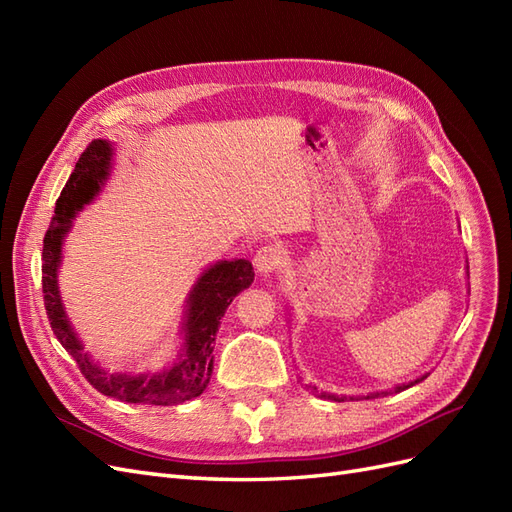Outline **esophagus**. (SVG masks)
<instances>
[{
  "mask_svg": "<svg viewBox=\"0 0 512 512\" xmlns=\"http://www.w3.org/2000/svg\"><path fill=\"white\" fill-rule=\"evenodd\" d=\"M284 260H286V254L280 245H265L256 252L254 267L260 273L269 275V273H275L277 269H280L284 265Z\"/></svg>",
  "mask_w": 512,
  "mask_h": 512,
  "instance_id": "obj_1",
  "label": "esophagus"
}]
</instances>
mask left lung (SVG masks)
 I'll return each mask as SVG.
<instances>
[{
	"mask_svg": "<svg viewBox=\"0 0 512 512\" xmlns=\"http://www.w3.org/2000/svg\"><path fill=\"white\" fill-rule=\"evenodd\" d=\"M427 376H421V378H416V380H412V382H408V384H401V386H395V393H399V391H406V389H410V386H414V384H418L421 380H425ZM389 393H393V391H382V393H371V395H367V399H374V397H378V395H389ZM320 397L322 399H333V401H344L346 397H339V395H333V393H320Z\"/></svg>",
	"mask_w": 512,
	"mask_h": 512,
	"instance_id": "left-lung-1",
	"label": "left lung"
}]
</instances>
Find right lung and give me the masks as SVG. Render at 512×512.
<instances>
[{
	"instance_id": "add662e5",
	"label": "right lung",
	"mask_w": 512,
	"mask_h": 512,
	"mask_svg": "<svg viewBox=\"0 0 512 512\" xmlns=\"http://www.w3.org/2000/svg\"><path fill=\"white\" fill-rule=\"evenodd\" d=\"M113 145L102 138L91 141L81 153L74 173L61 190L53 222L44 235L42 247V292L44 307L51 329L59 344L79 365L87 382L106 397H115L126 404L173 406L198 397L207 389L213 371V342L220 320L232 299L254 282V267L250 260H220L211 265L190 290L188 312L183 320V350L179 359L156 374H108L83 352L81 339L76 337L72 324L61 305L57 288V269L61 265V243L72 228L74 215L102 190L111 173Z\"/></svg>"
}]
</instances>
